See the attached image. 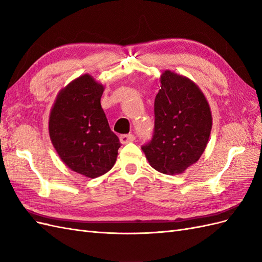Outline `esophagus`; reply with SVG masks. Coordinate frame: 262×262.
<instances>
[{
    "label": "esophagus",
    "mask_w": 262,
    "mask_h": 262,
    "mask_svg": "<svg viewBox=\"0 0 262 262\" xmlns=\"http://www.w3.org/2000/svg\"><path fill=\"white\" fill-rule=\"evenodd\" d=\"M134 139H136V136H134V134H121L120 136V142L122 144L130 143V142L134 141Z\"/></svg>",
    "instance_id": "obj_1"
}]
</instances>
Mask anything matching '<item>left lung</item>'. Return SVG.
Masks as SVG:
<instances>
[{
    "label": "left lung",
    "instance_id": "left-lung-1",
    "mask_svg": "<svg viewBox=\"0 0 262 262\" xmlns=\"http://www.w3.org/2000/svg\"><path fill=\"white\" fill-rule=\"evenodd\" d=\"M154 102V132L142 145L150 166L176 175L194 164L207 146L212 116L204 95L193 82L165 71Z\"/></svg>",
    "mask_w": 262,
    "mask_h": 262
}]
</instances>
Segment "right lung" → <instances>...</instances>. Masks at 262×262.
Returning <instances> with one entry per match:
<instances>
[{"instance_id": "add662e5", "label": "right lung", "mask_w": 262, "mask_h": 262, "mask_svg": "<svg viewBox=\"0 0 262 262\" xmlns=\"http://www.w3.org/2000/svg\"><path fill=\"white\" fill-rule=\"evenodd\" d=\"M104 87L85 74L58 95L49 119L52 144L72 170L89 178L104 175L116 163L120 141L100 105Z\"/></svg>"}]
</instances>
